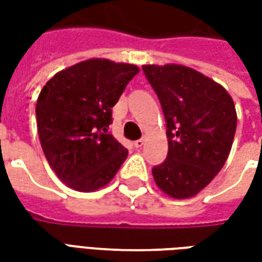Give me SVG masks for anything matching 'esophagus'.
<instances>
[{
  "label": "esophagus",
  "mask_w": 262,
  "mask_h": 262,
  "mask_svg": "<svg viewBox=\"0 0 262 262\" xmlns=\"http://www.w3.org/2000/svg\"><path fill=\"white\" fill-rule=\"evenodd\" d=\"M144 142H146V139H144V137L139 139V140H136V142H135V147H142L143 144H144Z\"/></svg>",
  "instance_id": "34e87169"
}]
</instances>
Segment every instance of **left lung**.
<instances>
[{"instance_id": "obj_1", "label": "left lung", "mask_w": 262, "mask_h": 262, "mask_svg": "<svg viewBox=\"0 0 262 262\" xmlns=\"http://www.w3.org/2000/svg\"><path fill=\"white\" fill-rule=\"evenodd\" d=\"M167 122L168 154L153 168L157 187L176 199L195 196L222 170L237 126L223 86L181 64L143 66Z\"/></svg>"}]
</instances>
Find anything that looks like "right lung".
<instances>
[{
	"label": "right lung",
	"instance_id": "right-lung-1",
	"mask_svg": "<svg viewBox=\"0 0 262 262\" xmlns=\"http://www.w3.org/2000/svg\"><path fill=\"white\" fill-rule=\"evenodd\" d=\"M139 67L90 59L61 70L36 102L39 140L60 181L78 192L105 187L127 157L108 132L112 108Z\"/></svg>",
	"mask_w": 262,
	"mask_h": 262
}]
</instances>
